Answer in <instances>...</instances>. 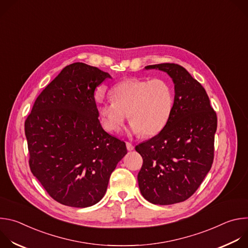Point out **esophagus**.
<instances>
[{"label":"esophagus","instance_id":"1","mask_svg":"<svg viewBox=\"0 0 248 248\" xmlns=\"http://www.w3.org/2000/svg\"><path fill=\"white\" fill-rule=\"evenodd\" d=\"M125 144H126V148H127V150H128V151H131V150H133V149H134V146H133L130 142H126Z\"/></svg>","mask_w":248,"mask_h":248}]
</instances>
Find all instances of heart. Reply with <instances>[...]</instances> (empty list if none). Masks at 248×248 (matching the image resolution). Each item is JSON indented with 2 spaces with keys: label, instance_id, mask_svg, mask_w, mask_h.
I'll list each match as a JSON object with an SVG mask.
<instances>
[{
  "label": "heart",
  "instance_id": "heart-1",
  "mask_svg": "<svg viewBox=\"0 0 248 248\" xmlns=\"http://www.w3.org/2000/svg\"><path fill=\"white\" fill-rule=\"evenodd\" d=\"M112 96L99 107L101 124L109 132L119 131L128 114L131 132L155 135L168 124L174 104L172 84L161 78L125 79L112 89Z\"/></svg>",
  "mask_w": 248,
  "mask_h": 248
}]
</instances>
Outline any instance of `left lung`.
Instances as JSON below:
<instances>
[{
  "instance_id": "8db88e82",
  "label": "left lung",
  "mask_w": 248,
  "mask_h": 248,
  "mask_svg": "<svg viewBox=\"0 0 248 248\" xmlns=\"http://www.w3.org/2000/svg\"><path fill=\"white\" fill-rule=\"evenodd\" d=\"M167 73L174 83V104L166 126L135 146L143 159L137 181L153 204L188 199L200 186L214 160L217 115L203 86L176 63L147 65Z\"/></svg>"
}]
</instances>
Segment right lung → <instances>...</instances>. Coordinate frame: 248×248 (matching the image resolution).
Here are the masks:
<instances>
[{"label":"right lung","instance_id":"obj_1","mask_svg":"<svg viewBox=\"0 0 248 248\" xmlns=\"http://www.w3.org/2000/svg\"><path fill=\"white\" fill-rule=\"evenodd\" d=\"M108 73L83 62L66 65L35 101L24 123L29 167L57 202L77 208L99 202L127 153L106 132L94 91Z\"/></svg>","mask_w":248,"mask_h":248}]
</instances>
